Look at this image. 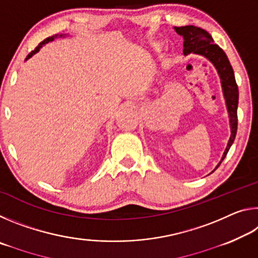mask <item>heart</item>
Returning a JSON list of instances; mask_svg holds the SVG:
<instances>
[{
  "mask_svg": "<svg viewBox=\"0 0 258 258\" xmlns=\"http://www.w3.org/2000/svg\"><path fill=\"white\" fill-rule=\"evenodd\" d=\"M156 45H157V44H156Z\"/></svg>",
  "mask_w": 258,
  "mask_h": 258,
  "instance_id": "b5f03b06",
  "label": "heart"
}]
</instances>
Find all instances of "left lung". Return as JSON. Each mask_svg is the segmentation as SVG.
Returning a JSON list of instances; mask_svg holds the SVG:
<instances>
[{
	"label": "left lung",
	"instance_id": "obj_1",
	"mask_svg": "<svg viewBox=\"0 0 258 258\" xmlns=\"http://www.w3.org/2000/svg\"><path fill=\"white\" fill-rule=\"evenodd\" d=\"M174 29L184 40V42H183V53H184V55L194 53L205 56L216 68L218 76H220L222 91H223L226 109H228L229 113L231 135L221 161L215 167L216 169L225 158L226 154H228V151L230 150L234 141L235 134H237V109L239 101V91L237 83H235L233 69L224 51L214 43L212 35L206 32V30L196 27V26H183V27H174Z\"/></svg>",
	"mask_w": 258,
	"mask_h": 258
}]
</instances>
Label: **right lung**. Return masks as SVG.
Returning a JSON list of instances; mask_svg holds the SVG:
<instances>
[{"instance_id": "add662e5", "label": "right lung", "mask_w": 258, "mask_h": 258, "mask_svg": "<svg viewBox=\"0 0 258 258\" xmlns=\"http://www.w3.org/2000/svg\"><path fill=\"white\" fill-rule=\"evenodd\" d=\"M67 36V34H60V35H58V34H55V35H53V36H50V37H47V38H45L44 41L43 42H41L40 44H38L37 46H36V49H35L34 51H32L30 52V53L27 55V58H26V60H28L29 58H32V56L35 54V53H37L38 51L41 50V47L43 46V45H45L46 43H49V42H52V41H54L55 38H58V37H66Z\"/></svg>"}]
</instances>
